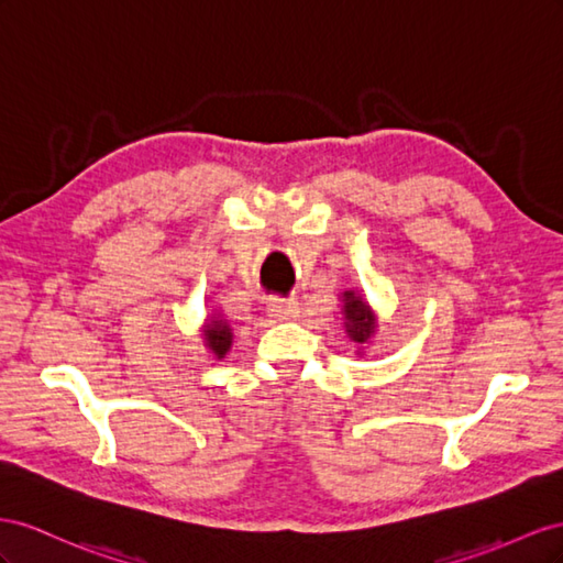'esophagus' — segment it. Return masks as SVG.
<instances>
[{"instance_id":"esophagus-1","label":"esophagus","mask_w":563,"mask_h":563,"mask_svg":"<svg viewBox=\"0 0 563 563\" xmlns=\"http://www.w3.org/2000/svg\"><path fill=\"white\" fill-rule=\"evenodd\" d=\"M297 313H299L297 301H280V299H276V301L268 303V316L273 320H278V323H285V320L297 318Z\"/></svg>"}]
</instances>
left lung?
<instances>
[{
  "instance_id": "left-lung-1",
  "label": "left lung",
  "mask_w": 563,
  "mask_h": 563,
  "mask_svg": "<svg viewBox=\"0 0 563 563\" xmlns=\"http://www.w3.org/2000/svg\"><path fill=\"white\" fill-rule=\"evenodd\" d=\"M340 301H342L344 330L349 334V340L356 342L358 346H365L377 332V313L373 311L371 303H367V299L356 290V287L344 290L340 295Z\"/></svg>"
}]
</instances>
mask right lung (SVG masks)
<instances>
[{
  "label": "right lung",
  "instance_id": "obj_1",
  "mask_svg": "<svg viewBox=\"0 0 563 563\" xmlns=\"http://www.w3.org/2000/svg\"><path fill=\"white\" fill-rule=\"evenodd\" d=\"M200 332H202L200 336H202V344H205L207 353H212L214 361L227 358V353L233 346V328L229 325V320L221 313L212 311L205 318V325Z\"/></svg>",
  "mask_w": 563,
  "mask_h": 563
}]
</instances>
